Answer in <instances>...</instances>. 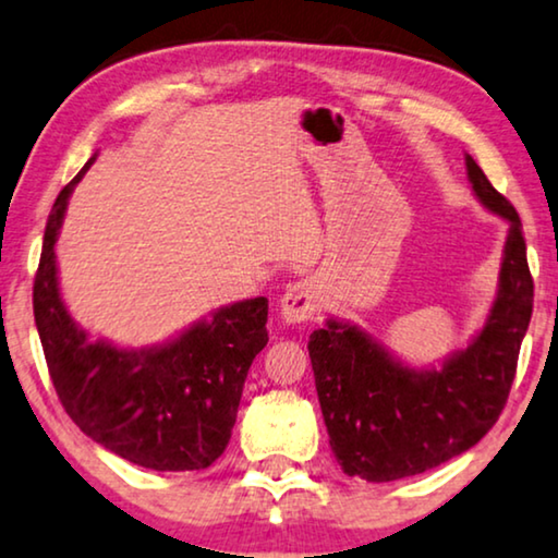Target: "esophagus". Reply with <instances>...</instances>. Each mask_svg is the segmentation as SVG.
I'll return each mask as SVG.
<instances>
[{"label":"esophagus","instance_id":"esophagus-1","mask_svg":"<svg viewBox=\"0 0 558 558\" xmlns=\"http://www.w3.org/2000/svg\"><path fill=\"white\" fill-rule=\"evenodd\" d=\"M320 303L318 286L313 280H298L293 286H288L286 293L280 298V316L286 324H303L316 316Z\"/></svg>","mask_w":558,"mask_h":558}]
</instances>
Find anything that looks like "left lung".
I'll list each match as a JSON object with an SVG mask.
<instances>
[{
    "instance_id": "obj_1",
    "label": "left lung",
    "mask_w": 558,
    "mask_h": 558,
    "mask_svg": "<svg viewBox=\"0 0 558 558\" xmlns=\"http://www.w3.org/2000/svg\"><path fill=\"white\" fill-rule=\"evenodd\" d=\"M475 197L508 222L498 293L481 333L439 368H412L361 328L328 318L311 333L328 442L341 470L368 483L420 475L488 435L511 391L533 311L521 217L465 156Z\"/></svg>"
}]
</instances>
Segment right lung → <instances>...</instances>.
<instances>
[{"label":"right lung","mask_w":558,"mask_h":558,"mask_svg":"<svg viewBox=\"0 0 558 558\" xmlns=\"http://www.w3.org/2000/svg\"><path fill=\"white\" fill-rule=\"evenodd\" d=\"M85 169L52 204L33 288L54 391L85 435L133 465L159 473L209 468L230 442L247 368L268 343V298L217 308L159 347L93 341L70 318L54 265L68 199Z\"/></svg>","instance_id":"right-lung-1"}]
</instances>
